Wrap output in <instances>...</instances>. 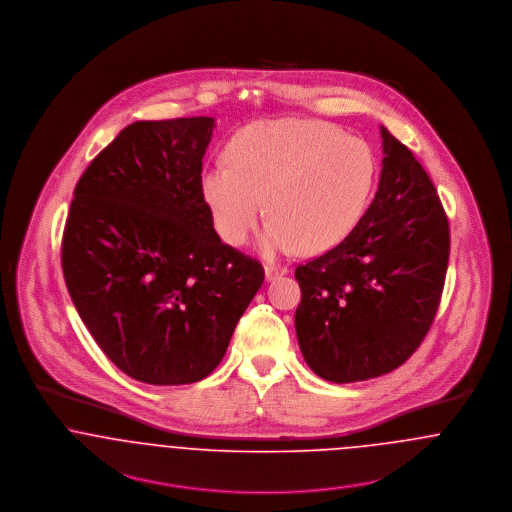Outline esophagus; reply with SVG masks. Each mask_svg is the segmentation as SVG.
I'll return each instance as SVG.
<instances>
[{"mask_svg":"<svg viewBox=\"0 0 512 512\" xmlns=\"http://www.w3.org/2000/svg\"><path fill=\"white\" fill-rule=\"evenodd\" d=\"M286 272H288V268L286 267L267 265V267H265V278H267V280H274L276 276H282V274H286Z\"/></svg>","mask_w":512,"mask_h":512,"instance_id":"esophagus-1","label":"esophagus"}]
</instances>
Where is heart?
Segmentation results:
<instances>
[{
	"instance_id": "heart-1",
	"label": "heart",
	"mask_w": 512,
	"mask_h": 512,
	"mask_svg": "<svg viewBox=\"0 0 512 512\" xmlns=\"http://www.w3.org/2000/svg\"><path fill=\"white\" fill-rule=\"evenodd\" d=\"M228 167L207 169L201 194L215 230L242 245L265 205L267 253L317 255L363 217L378 163L365 140L317 121L255 122L226 147Z\"/></svg>"
}]
</instances>
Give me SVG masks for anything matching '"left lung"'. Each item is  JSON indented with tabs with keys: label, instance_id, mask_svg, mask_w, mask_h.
<instances>
[{
	"label": "left lung",
	"instance_id": "1",
	"mask_svg": "<svg viewBox=\"0 0 512 512\" xmlns=\"http://www.w3.org/2000/svg\"><path fill=\"white\" fill-rule=\"evenodd\" d=\"M378 192L330 251L295 268V332L320 378H378L403 365L438 313L449 261V220L413 151L380 126Z\"/></svg>",
	"mask_w": 512,
	"mask_h": 512
}]
</instances>
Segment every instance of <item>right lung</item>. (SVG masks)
Listing matches in <instances>:
<instances>
[{
	"mask_svg": "<svg viewBox=\"0 0 512 512\" xmlns=\"http://www.w3.org/2000/svg\"><path fill=\"white\" fill-rule=\"evenodd\" d=\"M215 119L128 124L80 176L61 242L74 307L130 378L194 384L219 366L265 280L220 242L201 194Z\"/></svg>",
	"mask_w": 512,
	"mask_h": 512,
	"instance_id": "add662e5",
	"label": "right lung"
}]
</instances>
